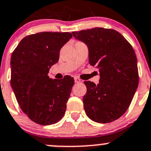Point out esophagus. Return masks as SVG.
<instances>
[{
  "label": "esophagus",
  "instance_id": "34e87169",
  "mask_svg": "<svg viewBox=\"0 0 151 151\" xmlns=\"http://www.w3.org/2000/svg\"><path fill=\"white\" fill-rule=\"evenodd\" d=\"M74 81H75L76 83H79L81 82V80L79 78H77V77H75V78H74Z\"/></svg>",
  "mask_w": 151,
  "mask_h": 151
}]
</instances>
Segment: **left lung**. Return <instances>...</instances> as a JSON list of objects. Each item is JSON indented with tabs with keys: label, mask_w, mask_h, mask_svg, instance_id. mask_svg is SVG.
Here are the masks:
<instances>
[{
	"label": "left lung",
	"mask_w": 151,
	"mask_h": 151,
	"mask_svg": "<svg viewBox=\"0 0 151 151\" xmlns=\"http://www.w3.org/2000/svg\"><path fill=\"white\" fill-rule=\"evenodd\" d=\"M86 44L89 63L99 68L98 85L85 81V111L97 123L112 122L129 108L139 84L137 60L133 47L117 30L94 28L72 32Z\"/></svg>",
	"instance_id": "8db88e82"
}]
</instances>
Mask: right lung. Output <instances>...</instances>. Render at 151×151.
Returning a JSON list of instances; mask_svg holds the SVG:
<instances>
[{
    "mask_svg": "<svg viewBox=\"0 0 151 151\" xmlns=\"http://www.w3.org/2000/svg\"><path fill=\"white\" fill-rule=\"evenodd\" d=\"M71 37L68 32L29 35L12 52L11 85L22 110L38 124H54L66 112L74 78L65 76L53 80L48 73L58 61L60 49Z\"/></svg>",
    "mask_w": 151,
    "mask_h": 151,
    "instance_id": "right-lung-1",
    "label": "right lung"
}]
</instances>
